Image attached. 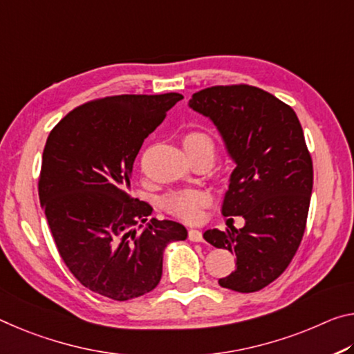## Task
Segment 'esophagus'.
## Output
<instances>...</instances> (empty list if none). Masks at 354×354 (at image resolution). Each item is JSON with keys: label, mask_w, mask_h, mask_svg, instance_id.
Returning <instances> with one entry per match:
<instances>
[{"label": "esophagus", "mask_w": 354, "mask_h": 354, "mask_svg": "<svg viewBox=\"0 0 354 354\" xmlns=\"http://www.w3.org/2000/svg\"><path fill=\"white\" fill-rule=\"evenodd\" d=\"M188 239H189L191 241H194V243L204 241V236H202V232L198 230V229H189V230H188Z\"/></svg>", "instance_id": "esophagus-1"}]
</instances>
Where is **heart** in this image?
Wrapping results in <instances>:
<instances>
[{
	"label": "heart",
	"instance_id": "heart-1",
	"mask_svg": "<svg viewBox=\"0 0 354 354\" xmlns=\"http://www.w3.org/2000/svg\"><path fill=\"white\" fill-rule=\"evenodd\" d=\"M185 147H193V149H204L213 158V141L210 136H207L205 133H189L183 139ZM210 204V194L205 193L202 189H182V191H174V193L166 194L161 199V207L166 212H169L171 215H176L178 218L187 219V221H196L202 216V210Z\"/></svg>",
	"mask_w": 354,
	"mask_h": 354
}]
</instances>
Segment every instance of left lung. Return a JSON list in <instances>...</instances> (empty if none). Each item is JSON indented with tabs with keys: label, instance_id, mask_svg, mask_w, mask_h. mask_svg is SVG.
Wrapping results in <instances>:
<instances>
[{
	"label": "left lung",
	"instance_id": "1",
	"mask_svg": "<svg viewBox=\"0 0 354 354\" xmlns=\"http://www.w3.org/2000/svg\"><path fill=\"white\" fill-rule=\"evenodd\" d=\"M188 106L212 120L235 163L221 213L243 216L245 225L204 232L210 245L236 257L219 286L262 290L292 262L306 229L314 169L303 129L290 106L248 84L196 92Z\"/></svg>",
	"mask_w": 354,
	"mask_h": 354
}]
</instances>
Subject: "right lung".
<instances>
[{
    "instance_id": "1",
    "label": "right lung",
    "mask_w": 354,
    "mask_h": 354,
    "mask_svg": "<svg viewBox=\"0 0 354 354\" xmlns=\"http://www.w3.org/2000/svg\"><path fill=\"white\" fill-rule=\"evenodd\" d=\"M182 98L177 92L100 98L68 113L46 139L40 205L64 263L102 297L127 301L152 292L166 246L187 240L180 223L147 221L153 208L130 194L144 139Z\"/></svg>"
}]
</instances>
